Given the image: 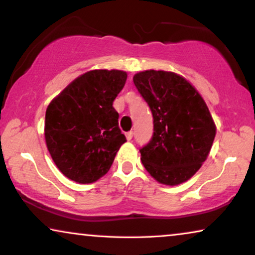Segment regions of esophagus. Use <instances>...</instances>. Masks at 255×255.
I'll return each mask as SVG.
<instances>
[{
	"instance_id": "esophagus-1",
	"label": "esophagus",
	"mask_w": 255,
	"mask_h": 255,
	"mask_svg": "<svg viewBox=\"0 0 255 255\" xmlns=\"http://www.w3.org/2000/svg\"><path fill=\"white\" fill-rule=\"evenodd\" d=\"M125 137H127L128 140H131L132 137H133V132H132V131L127 132V133H125Z\"/></svg>"
}]
</instances>
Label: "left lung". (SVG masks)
<instances>
[{
    "label": "left lung",
    "instance_id": "obj_1",
    "mask_svg": "<svg viewBox=\"0 0 255 255\" xmlns=\"http://www.w3.org/2000/svg\"><path fill=\"white\" fill-rule=\"evenodd\" d=\"M133 82L154 124L151 141L140 149L142 165L159 183L186 182L207 160L216 135L207 103L176 73L149 69L134 74Z\"/></svg>",
    "mask_w": 255,
    "mask_h": 255
}]
</instances>
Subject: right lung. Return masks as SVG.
<instances>
[{
  "label": "right lung",
  "mask_w": 255,
  "mask_h": 255,
  "mask_svg": "<svg viewBox=\"0 0 255 255\" xmlns=\"http://www.w3.org/2000/svg\"><path fill=\"white\" fill-rule=\"evenodd\" d=\"M128 74L94 69L69 83L48 104L45 141L55 166L69 180L93 183L106 175L127 141L113 103Z\"/></svg>",
  "instance_id": "obj_1"
}]
</instances>
